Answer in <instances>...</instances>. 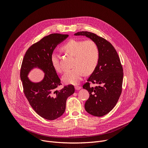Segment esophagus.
<instances>
[{"label": "esophagus", "instance_id": "1", "mask_svg": "<svg viewBox=\"0 0 148 148\" xmlns=\"http://www.w3.org/2000/svg\"><path fill=\"white\" fill-rule=\"evenodd\" d=\"M75 89L76 90H79L81 89V87L78 86H76L75 87Z\"/></svg>", "mask_w": 148, "mask_h": 148}]
</instances>
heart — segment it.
Listing matches in <instances>:
<instances>
[{
  "instance_id": "obj_1",
  "label": "heart",
  "mask_w": 148,
  "mask_h": 148,
  "mask_svg": "<svg viewBox=\"0 0 148 148\" xmlns=\"http://www.w3.org/2000/svg\"><path fill=\"white\" fill-rule=\"evenodd\" d=\"M61 48L74 57V67L66 71L62 77V79L64 83L77 84L81 80L84 73L90 74L97 67L99 58V50L94 41L70 39L63 45ZM51 61L57 72H62L63 69L56 54H52Z\"/></svg>"
}]
</instances>
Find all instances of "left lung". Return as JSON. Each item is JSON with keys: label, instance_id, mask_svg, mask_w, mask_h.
Instances as JSON below:
<instances>
[{"label": "left lung", "instance_id": "8db88e82", "mask_svg": "<svg viewBox=\"0 0 148 148\" xmlns=\"http://www.w3.org/2000/svg\"><path fill=\"white\" fill-rule=\"evenodd\" d=\"M74 34L86 36L98 46L97 66L82 88L90 94L84 105L86 111L94 116H102L114 108L122 92L123 73L119 57L111 43L95 33L82 31ZM91 82L97 86L90 87Z\"/></svg>", "mask_w": 148, "mask_h": 148}]
</instances>
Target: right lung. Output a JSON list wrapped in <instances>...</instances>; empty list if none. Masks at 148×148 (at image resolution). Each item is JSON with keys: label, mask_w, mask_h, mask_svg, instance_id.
I'll use <instances>...</instances> for the list:
<instances>
[{"label": "right lung", "mask_w": 148, "mask_h": 148, "mask_svg": "<svg viewBox=\"0 0 148 148\" xmlns=\"http://www.w3.org/2000/svg\"><path fill=\"white\" fill-rule=\"evenodd\" d=\"M68 36L54 33L42 38L28 49L21 66L20 78L24 94L35 112L47 120H54L64 114L67 99L75 91L71 84L57 90L61 83L51 61L55 48ZM34 67L45 73L44 79L38 83L30 82L27 77L29 71Z\"/></svg>", "instance_id": "obj_1"}]
</instances>
